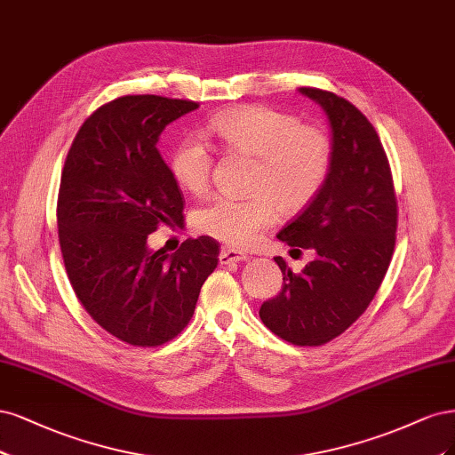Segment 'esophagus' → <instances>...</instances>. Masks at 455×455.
Segmentation results:
<instances>
[{
	"label": "esophagus",
	"mask_w": 455,
	"mask_h": 455,
	"mask_svg": "<svg viewBox=\"0 0 455 455\" xmlns=\"http://www.w3.org/2000/svg\"><path fill=\"white\" fill-rule=\"evenodd\" d=\"M247 259H249V255L245 251H240V249H230V247L221 249V255H219L221 265H230V262H240V260H247Z\"/></svg>",
	"instance_id": "obj_1"
}]
</instances>
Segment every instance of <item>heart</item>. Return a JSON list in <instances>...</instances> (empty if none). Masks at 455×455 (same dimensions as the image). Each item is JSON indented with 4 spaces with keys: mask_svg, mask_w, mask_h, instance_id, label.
<instances>
[{
    "mask_svg": "<svg viewBox=\"0 0 455 455\" xmlns=\"http://www.w3.org/2000/svg\"><path fill=\"white\" fill-rule=\"evenodd\" d=\"M208 134L228 153L255 158L247 198L213 196L196 212V228L232 247L251 245L283 213L304 210L325 187L332 141L325 130L268 106H243L215 115ZM170 172L190 195L210 187L213 155L196 136H185L170 153Z\"/></svg>",
    "mask_w": 455,
    "mask_h": 455,
    "instance_id": "obj_1",
    "label": "heart"
}]
</instances>
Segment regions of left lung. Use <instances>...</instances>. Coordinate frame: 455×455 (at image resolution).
Instances as JSON below:
<instances>
[{
	"instance_id": "left-lung-1",
	"label": "left lung",
	"mask_w": 455,
	"mask_h": 455,
	"mask_svg": "<svg viewBox=\"0 0 455 455\" xmlns=\"http://www.w3.org/2000/svg\"><path fill=\"white\" fill-rule=\"evenodd\" d=\"M323 108L332 130V168L321 193L277 240L314 249L300 274L275 257L282 292L259 315L295 346H321L340 336L369 307L395 249L397 196L387 155L371 121L334 92L302 86Z\"/></svg>"
}]
</instances>
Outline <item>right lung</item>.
Segmentation results:
<instances>
[{
    "mask_svg": "<svg viewBox=\"0 0 455 455\" xmlns=\"http://www.w3.org/2000/svg\"><path fill=\"white\" fill-rule=\"evenodd\" d=\"M196 101L123 96L98 108L66 156L56 219L64 267L96 323L130 346L175 339L219 262L210 236L151 251L160 225L183 227V193L156 149L163 130Z\"/></svg>",
    "mask_w": 455,
    "mask_h": 455,
    "instance_id": "right-lung-1",
    "label": "right lung"
}]
</instances>
